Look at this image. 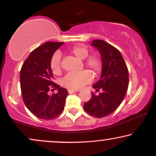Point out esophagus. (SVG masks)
Returning <instances> with one entry per match:
<instances>
[{
	"instance_id": "1",
	"label": "esophagus",
	"mask_w": 156,
	"mask_h": 156,
	"mask_svg": "<svg viewBox=\"0 0 156 156\" xmlns=\"http://www.w3.org/2000/svg\"><path fill=\"white\" fill-rule=\"evenodd\" d=\"M78 91H78V90L68 89V93H69V94H73V93H75V92H78Z\"/></svg>"
}]
</instances>
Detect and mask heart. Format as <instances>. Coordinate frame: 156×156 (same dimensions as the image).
<instances>
[{
	"mask_svg": "<svg viewBox=\"0 0 156 156\" xmlns=\"http://www.w3.org/2000/svg\"><path fill=\"white\" fill-rule=\"evenodd\" d=\"M70 52L79 59H85L84 64L91 69L94 74H98L102 70V60L97 54L89 56V49L82 46H76L72 48ZM61 57L59 53H55L50 60V69L54 75H59L62 73ZM92 75L88 70H83L80 73H70L67 74L62 80V85L69 89L78 90L81 89L86 84L91 83Z\"/></svg>",
	"mask_w": 156,
	"mask_h": 156,
	"instance_id": "heart-1",
	"label": "heart"
}]
</instances>
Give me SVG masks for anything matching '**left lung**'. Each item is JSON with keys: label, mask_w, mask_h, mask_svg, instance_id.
I'll return each mask as SVG.
<instances>
[{"label": "left lung", "mask_w": 156, "mask_h": 156, "mask_svg": "<svg viewBox=\"0 0 156 156\" xmlns=\"http://www.w3.org/2000/svg\"><path fill=\"white\" fill-rule=\"evenodd\" d=\"M91 46L101 54L102 74L92 87L98 95L91 92V99L84 103L85 111L96 118L106 117L119 108L129 86V71L121 52L102 40H94Z\"/></svg>", "instance_id": "left-lung-1"}]
</instances>
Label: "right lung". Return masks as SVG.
<instances>
[{
    "label": "right lung",
    "mask_w": 156,
    "mask_h": 156,
    "mask_svg": "<svg viewBox=\"0 0 156 156\" xmlns=\"http://www.w3.org/2000/svg\"><path fill=\"white\" fill-rule=\"evenodd\" d=\"M64 42H46L35 48L24 61L20 71V86L24 103L38 119L51 120L63 111L69 94L66 89L54 83L50 60ZM58 93L48 95L49 90Z\"/></svg>",
    "instance_id": "obj_1"
}]
</instances>
